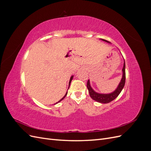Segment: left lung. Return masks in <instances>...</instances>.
<instances>
[{"instance_id": "left-lung-1", "label": "left lung", "mask_w": 151, "mask_h": 151, "mask_svg": "<svg viewBox=\"0 0 151 151\" xmlns=\"http://www.w3.org/2000/svg\"><path fill=\"white\" fill-rule=\"evenodd\" d=\"M104 42H106L109 43L108 41L106 40L101 39ZM123 72V75H122V78L121 79L120 83L118 84L117 88L113 91V93H109V94H100L98 93L95 92V91L93 89V88L91 87L90 85V81L89 80L88 81V83H87V88L88 89L89 93L91 98L94 101H97L98 103H108L109 102L112 101L113 100L115 99L118 97V96L120 94L121 91H122L123 87L125 86V62L124 60V63H123V67L122 69Z\"/></svg>"}]
</instances>
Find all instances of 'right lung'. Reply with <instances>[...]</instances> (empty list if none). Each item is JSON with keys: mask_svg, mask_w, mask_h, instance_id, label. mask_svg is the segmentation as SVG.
<instances>
[{"mask_svg": "<svg viewBox=\"0 0 151 151\" xmlns=\"http://www.w3.org/2000/svg\"><path fill=\"white\" fill-rule=\"evenodd\" d=\"M72 79H73V76H72V77H70V81H69V86H68V88H69V87H70V83H71V81H72ZM67 93H66V94H65V96H63V98H62V99H60V101H58V102H60V101H62V99H64V98H65V96H67ZM58 102H57V103H56V104H57V103H58Z\"/></svg>", "mask_w": 151, "mask_h": 151, "instance_id": "add662e5", "label": "right lung"}]
</instances>
